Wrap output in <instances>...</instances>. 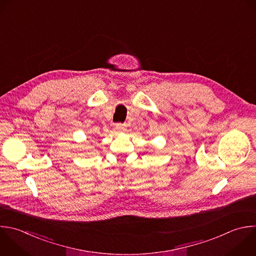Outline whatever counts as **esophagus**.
I'll list each match as a JSON object with an SVG mask.
<instances>
[{"label": "esophagus", "mask_w": 256, "mask_h": 256, "mask_svg": "<svg viewBox=\"0 0 256 256\" xmlns=\"http://www.w3.org/2000/svg\"><path fill=\"white\" fill-rule=\"evenodd\" d=\"M115 128H116V130H117V131H119V132H121V131H124V130H125V126H124L123 124H121V123L116 124Z\"/></svg>", "instance_id": "34e87169"}]
</instances>
